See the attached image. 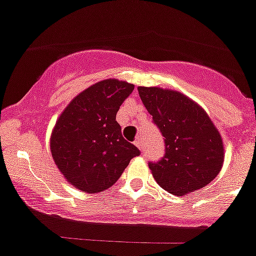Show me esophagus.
<instances>
[{"label":"esophagus","mask_w":256,"mask_h":256,"mask_svg":"<svg viewBox=\"0 0 256 256\" xmlns=\"http://www.w3.org/2000/svg\"><path fill=\"white\" fill-rule=\"evenodd\" d=\"M134 144L137 146V148H140V150H144V142H142V138H137L134 141Z\"/></svg>","instance_id":"34e87169"}]
</instances>
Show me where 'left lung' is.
Listing matches in <instances>:
<instances>
[{
	"instance_id": "obj_1",
	"label": "left lung",
	"mask_w": 256,
	"mask_h": 256,
	"mask_svg": "<svg viewBox=\"0 0 256 256\" xmlns=\"http://www.w3.org/2000/svg\"><path fill=\"white\" fill-rule=\"evenodd\" d=\"M138 94L164 137V156L148 162L156 182L176 196L209 184L220 172L224 148L204 108L172 90L138 87Z\"/></svg>"
}]
</instances>
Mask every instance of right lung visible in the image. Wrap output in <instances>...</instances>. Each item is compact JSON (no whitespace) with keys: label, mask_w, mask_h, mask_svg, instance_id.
<instances>
[{"label":"right lung","mask_w":256,"mask_h":256,"mask_svg":"<svg viewBox=\"0 0 256 256\" xmlns=\"http://www.w3.org/2000/svg\"><path fill=\"white\" fill-rule=\"evenodd\" d=\"M134 86L105 79L74 97L52 130L50 148L58 170L80 191L112 187L140 150L126 141L116 112Z\"/></svg>","instance_id":"add662e5"}]
</instances>
